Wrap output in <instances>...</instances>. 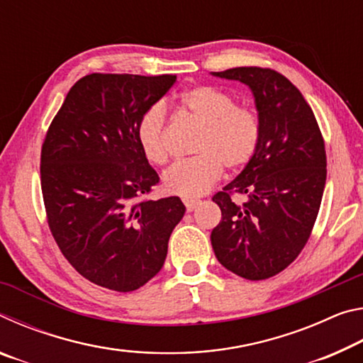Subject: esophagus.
Instances as JSON below:
<instances>
[{"label":"esophagus","instance_id":"1","mask_svg":"<svg viewBox=\"0 0 363 363\" xmlns=\"http://www.w3.org/2000/svg\"><path fill=\"white\" fill-rule=\"evenodd\" d=\"M184 205H186L187 211H194L196 206L200 205V200H192V199H184Z\"/></svg>","mask_w":363,"mask_h":363}]
</instances>
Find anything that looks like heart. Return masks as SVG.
Wrapping results in <instances>:
<instances>
[{
    "instance_id": "b5f03b06",
    "label": "heart",
    "mask_w": 363,
    "mask_h": 363,
    "mask_svg": "<svg viewBox=\"0 0 363 363\" xmlns=\"http://www.w3.org/2000/svg\"><path fill=\"white\" fill-rule=\"evenodd\" d=\"M181 107L201 125L194 145L196 155L169 167L163 174V187L168 194L194 199L219 179L223 167L235 171L253 158L259 145L261 123L253 110L237 107L232 96L211 86L186 91ZM136 136L150 163L168 162L164 104H153L140 115Z\"/></svg>"
}]
</instances>
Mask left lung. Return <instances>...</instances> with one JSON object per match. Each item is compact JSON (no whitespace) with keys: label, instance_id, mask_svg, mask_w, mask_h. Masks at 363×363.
<instances>
[{"label":"left lung","instance_id":"left-lung-1","mask_svg":"<svg viewBox=\"0 0 363 363\" xmlns=\"http://www.w3.org/2000/svg\"><path fill=\"white\" fill-rule=\"evenodd\" d=\"M211 75L247 84L261 123L253 158L213 196L223 219L211 245L227 270L264 280L290 266L311 235L327 179L323 139L309 104L279 72L237 67ZM232 193L245 194L244 203Z\"/></svg>","mask_w":363,"mask_h":363}]
</instances>
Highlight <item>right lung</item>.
I'll return each instance as SVG.
<instances>
[{
    "label": "right lung",
    "instance_id": "obj_1",
    "mask_svg": "<svg viewBox=\"0 0 363 363\" xmlns=\"http://www.w3.org/2000/svg\"><path fill=\"white\" fill-rule=\"evenodd\" d=\"M174 75L91 73L72 86L41 149V190L52 237L78 274L134 291L163 267L186 206L139 199L158 182L138 143V121Z\"/></svg>",
    "mask_w": 363,
    "mask_h": 363
}]
</instances>
